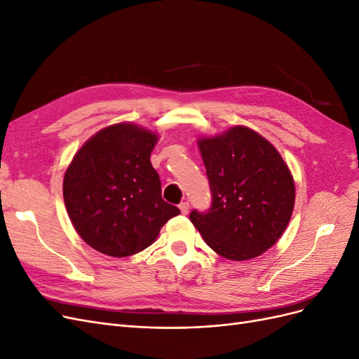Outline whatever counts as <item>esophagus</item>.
I'll return each mask as SVG.
<instances>
[{"label": "esophagus", "mask_w": 359, "mask_h": 359, "mask_svg": "<svg viewBox=\"0 0 359 359\" xmlns=\"http://www.w3.org/2000/svg\"><path fill=\"white\" fill-rule=\"evenodd\" d=\"M189 210H190L189 202H181V203H180V211H181V214H187Z\"/></svg>", "instance_id": "34e87169"}]
</instances>
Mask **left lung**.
I'll use <instances>...</instances> for the list:
<instances>
[{"mask_svg":"<svg viewBox=\"0 0 359 359\" xmlns=\"http://www.w3.org/2000/svg\"><path fill=\"white\" fill-rule=\"evenodd\" d=\"M212 194L190 222L217 255L253 259L283 235L295 205V182L278 151L255 130L235 126L198 140Z\"/></svg>","mask_w":359,"mask_h":359,"instance_id":"obj_1","label":"left lung"}]
</instances>
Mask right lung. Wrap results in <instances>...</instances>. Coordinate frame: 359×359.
<instances>
[{
	"label": "right lung",
	"mask_w": 359,
	"mask_h": 359,
	"mask_svg": "<svg viewBox=\"0 0 359 359\" xmlns=\"http://www.w3.org/2000/svg\"><path fill=\"white\" fill-rule=\"evenodd\" d=\"M157 133L119 123L97 132L64 173V203L76 232L97 252L126 257L156 241L177 206L161 199L149 161Z\"/></svg>",
	"instance_id": "add662e5"
}]
</instances>
